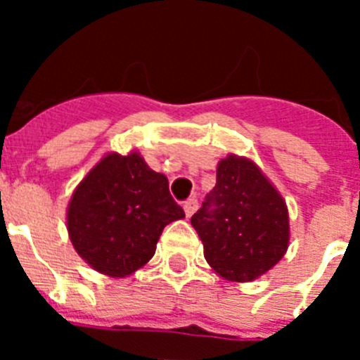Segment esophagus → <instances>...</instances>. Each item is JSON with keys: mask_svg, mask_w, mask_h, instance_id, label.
Listing matches in <instances>:
<instances>
[{"mask_svg": "<svg viewBox=\"0 0 360 360\" xmlns=\"http://www.w3.org/2000/svg\"><path fill=\"white\" fill-rule=\"evenodd\" d=\"M196 209H198V200L196 198H189L186 203H184V211H186L187 218H191V216L195 214Z\"/></svg>", "mask_w": 360, "mask_h": 360, "instance_id": "34e87169", "label": "esophagus"}]
</instances>
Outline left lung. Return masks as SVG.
I'll return each instance as SVG.
<instances>
[{
    "label": "left lung",
    "instance_id": "1",
    "mask_svg": "<svg viewBox=\"0 0 360 360\" xmlns=\"http://www.w3.org/2000/svg\"><path fill=\"white\" fill-rule=\"evenodd\" d=\"M191 225L211 269L227 281L266 274L290 243L287 202L250 158L232 153L218 162L214 189Z\"/></svg>",
    "mask_w": 360,
    "mask_h": 360
}]
</instances>
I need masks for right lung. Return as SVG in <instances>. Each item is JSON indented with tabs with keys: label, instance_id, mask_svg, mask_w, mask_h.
<instances>
[{
	"label": "right lung",
	"instance_id": "obj_1",
	"mask_svg": "<svg viewBox=\"0 0 360 360\" xmlns=\"http://www.w3.org/2000/svg\"><path fill=\"white\" fill-rule=\"evenodd\" d=\"M186 218L167 176L139 151L108 153L82 178L66 209L73 249L94 270L126 278L155 256L165 225Z\"/></svg>",
	"mask_w": 360,
	"mask_h": 360
}]
</instances>
